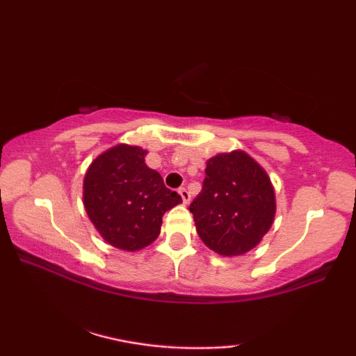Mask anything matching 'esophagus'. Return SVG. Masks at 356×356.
I'll use <instances>...</instances> for the list:
<instances>
[{
    "mask_svg": "<svg viewBox=\"0 0 356 356\" xmlns=\"http://www.w3.org/2000/svg\"><path fill=\"white\" fill-rule=\"evenodd\" d=\"M178 193H179V196H181L184 204H188L189 201H191V194H189V191H188L186 188H179Z\"/></svg>",
    "mask_w": 356,
    "mask_h": 356,
    "instance_id": "obj_1",
    "label": "esophagus"
}]
</instances>
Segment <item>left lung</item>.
I'll list each match as a JSON object with an SVG mask.
<instances>
[{
  "label": "left lung",
  "instance_id": "obj_1",
  "mask_svg": "<svg viewBox=\"0 0 356 356\" xmlns=\"http://www.w3.org/2000/svg\"><path fill=\"white\" fill-rule=\"evenodd\" d=\"M189 211L197 235L211 250L222 256L245 254L272 227L274 188L248 154H220L207 162L202 189Z\"/></svg>",
  "mask_w": 356,
  "mask_h": 356
}]
</instances>
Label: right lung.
<instances>
[{"mask_svg":"<svg viewBox=\"0 0 356 356\" xmlns=\"http://www.w3.org/2000/svg\"><path fill=\"white\" fill-rule=\"evenodd\" d=\"M145 150L120 144L99 155L84 178V206L111 246L138 251L160 233L163 213L181 196L144 162Z\"/></svg>","mask_w":356,"mask_h":356,"instance_id":"right-lung-1","label":"right lung"}]
</instances>
